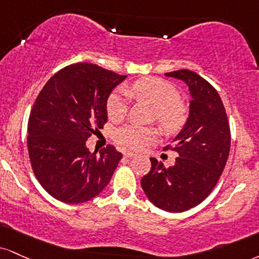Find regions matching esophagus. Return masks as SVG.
<instances>
[{"instance_id": "34e87169", "label": "esophagus", "mask_w": 259, "mask_h": 259, "mask_svg": "<svg viewBox=\"0 0 259 259\" xmlns=\"http://www.w3.org/2000/svg\"><path fill=\"white\" fill-rule=\"evenodd\" d=\"M135 153H133V152H124V157L125 158H134L135 157Z\"/></svg>"}]
</instances>
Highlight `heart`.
Masks as SVG:
<instances>
[{"label": "heart", "instance_id": "1", "mask_svg": "<svg viewBox=\"0 0 259 259\" xmlns=\"http://www.w3.org/2000/svg\"><path fill=\"white\" fill-rule=\"evenodd\" d=\"M126 92L130 95L151 104L155 107L158 123L166 130H176L182 126L187 117V108L179 100V92L166 80L157 77H146L136 80ZM107 114L112 120H120L127 112V96L124 90L112 92L106 102ZM154 129L138 125H124L114 130L113 139L121 147L141 149L154 140Z\"/></svg>", "mask_w": 259, "mask_h": 259}]
</instances>
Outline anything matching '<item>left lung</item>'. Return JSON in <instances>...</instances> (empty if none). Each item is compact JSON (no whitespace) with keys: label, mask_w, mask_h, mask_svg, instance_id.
Wrapping results in <instances>:
<instances>
[{"label":"left lung","mask_w":259,"mask_h":259,"mask_svg":"<svg viewBox=\"0 0 259 259\" xmlns=\"http://www.w3.org/2000/svg\"><path fill=\"white\" fill-rule=\"evenodd\" d=\"M165 76L183 80L191 93L183 129L164 149L177 152L175 165L165 167L151 158L141 180L149 201L167 212H183L207 198L222 175L230 149V127L217 90L198 73L179 70Z\"/></svg>","instance_id":"obj_1"}]
</instances>
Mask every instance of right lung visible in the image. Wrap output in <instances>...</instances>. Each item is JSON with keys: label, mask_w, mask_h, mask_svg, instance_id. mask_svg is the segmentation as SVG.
I'll use <instances>...</instances> for the list:
<instances>
[{"label": "right lung", "mask_w": 259, "mask_h": 259, "mask_svg": "<svg viewBox=\"0 0 259 259\" xmlns=\"http://www.w3.org/2000/svg\"><path fill=\"white\" fill-rule=\"evenodd\" d=\"M125 78L78 62L61 68L40 90L27 124V149L36 179L53 198L80 204L108 185L123 155L112 145L90 153L85 141L104 127L108 96Z\"/></svg>", "instance_id": "add662e5"}]
</instances>
